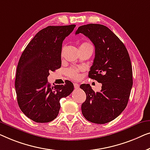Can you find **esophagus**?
<instances>
[{"mask_svg": "<svg viewBox=\"0 0 150 150\" xmlns=\"http://www.w3.org/2000/svg\"><path fill=\"white\" fill-rule=\"evenodd\" d=\"M73 85H74V88H75V89H78V88H79V85L77 83H73Z\"/></svg>", "mask_w": 150, "mask_h": 150, "instance_id": "obj_1", "label": "esophagus"}]
</instances>
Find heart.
<instances>
[{"instance_id": "obj_1", "label": "heart", "mask_w": 150, "mask_h": 150, "mask_svg": "<svg viewBox=\"0 0 150 150\" xmlns=\"http://www.w3.org/2000/svg\"><path fill=\"white\" fill-rule=\"evenodd\" d=\"M93 47L91 44L88 43V42H83L82 43L81 45L79 46V49H82V48H86V47ZM64 47H63L62 48V53L64 51ZM81 71V69H77V68H70L69 69H67L66 71V74L71 79H77L79 77V72Z\"/></svg>"}]
</instances>
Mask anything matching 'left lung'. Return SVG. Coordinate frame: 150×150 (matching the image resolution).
<instances>
[{"instance_id":"left-lung-1","label":"left lung","mask_w":150,"mask_h":150,"mask_svg":"<svg viewBox=\"0 0 150 150\" xmlns=\"http://www.w3.org/2000/svg\"><path fill=\"white\" fill-rule=\"evenodd\" d=\"M95 47V58L88 77L102 83L95 92L89 84H81L86 100L82 114L92 123L103 124L119 116L126 108L132 86L131 62L125 45L107 26L90 24L78 28Z\"/></svg>"}]
</instances>
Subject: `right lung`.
<instances>
[{
	"label": "right lung",
	"instance_id": "obj_1",
	"mask_svg": "<svg viewBox=\"0 0 150 150\" xmlns=\"http://www.w3.org/2000/svg\"><path fill=\"white\" fill-rule=\"evenodd\" d=\"M75 24L49 26L40 30L22 52L17 67L15 88L21 111L38 123H46L58 116L60 100L73 91L71 81L51 87L50 71L61 67L62 42L74 30Z\"/></svg>",
	"mask_w": 150,
	"mask_h": 150
}]
</instances>
